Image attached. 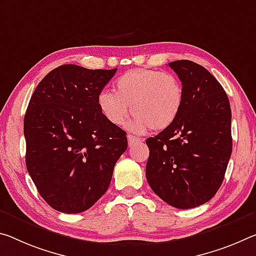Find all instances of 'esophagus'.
Instances as JSON below:
<instances>
[{
    "label": "esophagus",
    "mask_w": 256,
    "mask_h": 256,
    "mask_svg": "<svg viewBox=\"0 0 256 256\" xmlns=\"http://www.w3.org/2000/svg\"><path fill=\"white\" fill-rule=\"evenodd\" d=\"M128 146H133L134 144L141 141V139H140V138H136V136H132V134H128Z\"/></svg>",
    "instance_id": "obj_1"
}]
</instances>
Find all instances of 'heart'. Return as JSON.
<instances>
[{
  "mask_svg": "<svg viewBox=\"0 0 256 256\" xmlns=\"http://www.w3.org/2000/svg\"><path fill=\"white\" fill-rule=\"evenodd\" d=\"M182 104L184 88L176 75L144 68L126 72L116 80L115 93L104 91L98 96L99 109L114 125H123L132 112L136 117L130 128L136 133L168 128Z\"/></svg>",
  "mask_w": 256,
  "mask_h": 256,
  "instance_id": "obj_1",
  "label": "heart"
}]
</instances>
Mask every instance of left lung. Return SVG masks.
<instances>
[{
    "label": "left lung",
    "instance_id": "left-lung-1",
    "mask_svg": "<svg viewBox=\"0 0 256 256\" xmlns=\"http://www.w3.org/2000/svg\"><path fill=\"white\" fill-rule=\"evenodd\" d=\"M168 66L181 80L184 104L172 125L146 140V176L168 205L192 208L213 198L224 178L232 152L230 102L200 64L176 60Z\"/></svg>",
    "mask_w": 256,
    "mask_h": 256
}]
</instances>
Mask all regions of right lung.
<instances>
[{
  "label": "right lung",
  "mask_w": 256,
  "mask_h": 256,
  "mask_svg": "<svg viewBox=\"0 0 256 256\" xmlns=\"http://www.w3.org/2000/svg\"><path fill=\"white\" fill-rule=\"evenodd\" d=\"M117 68L62 64L38 83L24 118L26 166L52 208L74 214L107 192L126 132L112 124L98 96Z\"/></svg>",
  "instance_id": "add662e5"
}]
</instances>
